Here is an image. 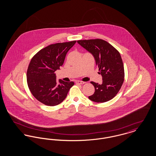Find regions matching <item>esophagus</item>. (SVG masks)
<instances>
[{
  "instance_id": "obj_1",
  "label": "esophagus",
  "mask_w": 156,
  "mask_h": 156,
  "mask_svg": "<svg viewBox=\"0 0 156 156\" xmlns=\"http://www.w3.org/2000/svg\"><path fill=\"white\" fill-rule=\"evenodd\" d=\"M75 83L76 84H80V85H82V84H84L85 83V82L80 81H76L75 82Z\"/></svg>"
}]
</instances>
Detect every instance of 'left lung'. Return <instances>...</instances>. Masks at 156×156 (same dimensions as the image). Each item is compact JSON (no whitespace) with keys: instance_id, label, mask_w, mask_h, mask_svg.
<instances>
[{"instance_id":"left-lung-1","label":"left lung","mask_w":156,"mask_h":156,"mask_svg":"<svg viewBox=\"0 0 156 156\" xmlns=\"http://www.w3.org/2000/svg\"><path fill=\"white\" fill-rule=\"evenodd\" d=\"M77 43L93 55L99 73L102 76L101 84L90 82L95 87V92L88 98L101 103L111 100L119 92L124 81V66L120 53L102 39L81 40Z\"/></svg>"}]
</instances>
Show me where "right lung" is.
<instances>
[{
  "label": "right lung",
  "instance_id": "1",
  "mask_svg": "<svg viewBox=\"0 0 156 156\" xmlns=\"http://www.w3.org/2000/svg\"><path fill=\"white\" fill-rule=\"evenodd\" d=\"M76 41L49 45L37 52L30 61L27 82L32 95L47 106L61 104L67 97L74 82L56 81L55 71L62 66L67 52Z\"/></svg>",
  "mask_w": 156,
  "mask_h": 156
}]
</instances>
